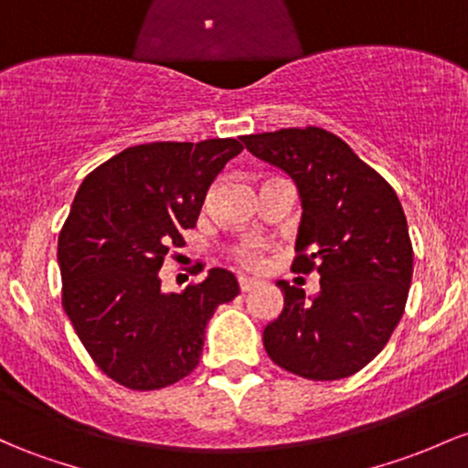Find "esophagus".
<instances>
[{
  "label": "esophagus",
  "mask_w": 468,
  "mask_h": 468,
  "mask_svg": "<svg viewBox=\"0 0 468 468\" xmlns=\"http://www.w3.org/2000/svg\"><path fill=\"white\" fill-rule=\"evenodd\" d=\"M239 291L242 292H249V291H253L255 286H260V282L258 280H253V277H239Z\"/></svg>",
  "instance_id": "34e87169"
}]
</instances>
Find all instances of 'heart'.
Wrapping results in <instances>:
<instances>
[{"label":"heart","mask_w":468,"mask_h":468,"mask_svg":"<svg viewBox=\"0 0 468 468\" xmlns=\"http://www.w3.org/2000/svg\"><path fill=\"white\" fill-rule=\"evenodd\" d=\"M230 258H233L238 264L242 266H260L261 258H264V250H261V244L258 242H239L230 249Z\"/></svg>","instance_id":"heart-1"}]
</instances>
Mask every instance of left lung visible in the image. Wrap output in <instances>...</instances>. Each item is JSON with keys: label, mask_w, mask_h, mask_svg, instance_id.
<instances>
[{"label": "left lung", "mask_w": 468, "mask_h": 468, "mask_svg": "<svg viewBox=\"0 0 468 468\" xmlns=\"http://www.w3.org/2000/svg\"><path fill=\"white\" fill-rule=\"evenodd\" d=\"M255 157L297 184L302 222L291 271L320 273V292L280 280L284 309L264 348L284 371L342 379L387 346L407 306L413 246L393 186L346 142L317 126L244 135Z\"/></svg>", "instance_id": "obj_1"}]
</instances>
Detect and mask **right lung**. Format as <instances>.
I'll list each match as a JSON object with an SVG mask.
<instances>
[{
    "mask_svg": "<svg viewBox=\"0 0 468 468\" xmlns=\"http://www.w3.org/2000/svg\"><path fill=\"white\" fill-rule=\"evenodd\" d=\"M242 148L233 137L140 144L97 166L75 195L58 242L61 304L92 362L131 391L186 378L215 309L239 292L224 269L162 292L159 269Z\"/></svg>",
    "mask_w": 468,
    "mask_h": 468,
    "instance_id": "1",
    "label": "right lung"
}]
</instances>
